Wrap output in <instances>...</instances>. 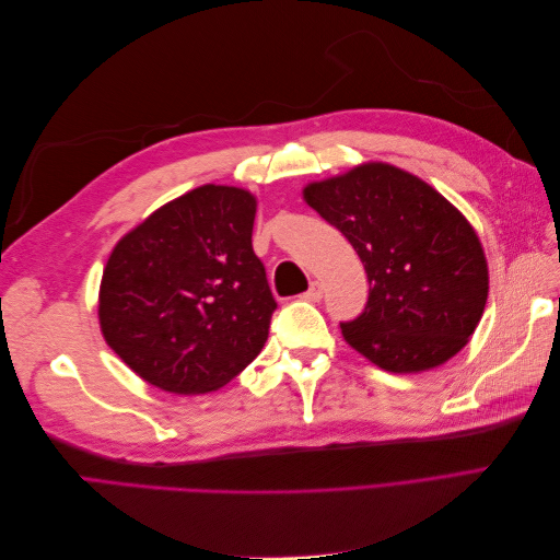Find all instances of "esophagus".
<instances>
[{
    "mask_svg": "<svg viewBox=\"0 0 560 560\" xmlns=\"http://www.w3.org/2000/svg\"><path fill=\"white\" fill-rule=\"evenodd\" d=\"M322 292H325V284H322L319 280H313L311 287H308V292L303 294V296H306L308 301H319V299H322Z\"/></svg>",
    "mask_w": 560,
    "mask_h": 560,
    "instance_id": "esophagus-1",
    "label": "esophagus"
}]
</instances>
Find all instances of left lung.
Returning <instances> with one entry per match:
<instances>
[{
	"label": "left lung",
	"instance_id": "left-lung-1",
	"mask_svg": "<svg viewBox=\"0 0 560 560\" xmlns=\"http://www.w3.org/2000/svg\"><path fill=\"white\" fill-rule=\"evenodd\" d=\"M303 200L364 264V313L341 325L354 350L393 374H418L467 346L486 308L488 264L460 210L389 163L313 182Z\"/></svg>",
	"mask_w": 560,
	"mask_h": 560
}]
</instances>
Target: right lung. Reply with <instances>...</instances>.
Wrapping results in <instances>:
<instances>
[{"label": "right lung", "instance_id": "obj_1", "mask_svg": "<svg viewBox=\"0 0 560 560\" xmlns=\"http://www.w3.org/2000/svg\"><path fill=\"white\" fill-rule=\"evenodd\" d=\"M257 198L206 184L112 249L97 317L107 346L165 393L226 385L261 352L276 299L252 249Z\"/></svg>", "mask_w": 560, "mask_h": 560}]
</instances>
